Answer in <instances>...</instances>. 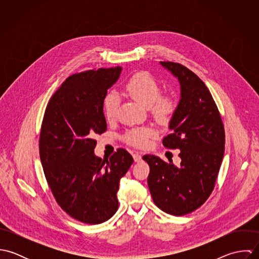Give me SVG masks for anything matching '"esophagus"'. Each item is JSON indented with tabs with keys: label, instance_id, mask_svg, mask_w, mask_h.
Wrapping results in <instances>:
<instances>
[{
	"label": "esophagus",
	"instance_id": "esophagus-1",
	"mask_svg": "<svg viewBox=\"0 0 259 259\" xmlns=\"http://www.w3.org/2000/svg\"><path fill=\"white\" fill-rule=\"evenodd\" d=\"M133 156H134V159H135L136 162H139V161L142 160V155L139 152H137V151L133 153Z\"/></svg>",
	"mask_w": 259,
	"mask_h": 259
}]
</instances>
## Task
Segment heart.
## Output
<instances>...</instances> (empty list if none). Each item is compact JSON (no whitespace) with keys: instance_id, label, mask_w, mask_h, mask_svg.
Returning a JSON list of instances; mask_svg holds the SVG:
<instances>
[{"instance_id":"heart-1","label":"heart","mask_w":259,"mask_h":259,"mask_svg":"<svg viewBox=\"0 0 259 259\" xmlns=\"http://www.w3.org/2000/svg\"><path fill=\"white\" fill-rule=\"evenodd\" d=\"M126 94L136 102L148 107L152 116L160 123L169 122L178 110V100L174 95L160 94L158 80L148 72L134 74L125 83ZM119 107V99L115 93H110L104 100V113L107 120L116 117ZM155 132L152 127L144 126L127 131L123 135V141L131 146L146 148Z\"/></svg>"}]
</instances>
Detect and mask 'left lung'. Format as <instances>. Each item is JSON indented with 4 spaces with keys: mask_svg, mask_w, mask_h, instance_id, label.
Segmentation results:
<instances>
[{
    "mask_svg": "<svg viewBox=\"0 0 259 259\" xmlns=\"http://www.w3.org/2000/svg\"><path fill=\"white\" fill-rule=\"evenodd\" d=\"M179 78L181 101L163 138L166 148L180 149L181 165L158 156L143 158L149 165L148 185L153 202L162 211L181 217L200 207L211 194L222 165L225 134L222 116L204 82L186 67L160 62Z\"/></svg>",
    "mask_w": 259,
    "mask_h": 259,
    "instance_id": "obj_1",
    "label": "left lung"
}]
</instances>
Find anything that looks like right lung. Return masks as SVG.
<instances>
[{"mask_svg":"<svg viewBox=\"0 0 259 259\" xmlns=\"http://www.w3.org/2000/svg\"><path fill=\"white\" fill-rule=\"evenodd\" d=\"M120 67L70 75L50 99L40 134L39 157L58 204L74 220L107 222L118 207L119 180L134 162L118 148L109 160L95 155L96 135L107 131L104 100Z\"/></svg>","mask_w":259,"mask_h":259,"instance_id":"1","label":"right lung"}]
</instances>
